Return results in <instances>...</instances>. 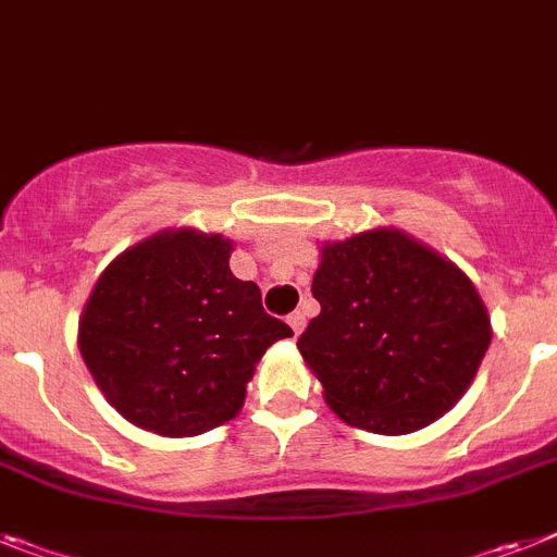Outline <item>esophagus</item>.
<instances>
[{"mask_svg":"<svg viewBox=\"0 0 557 557\" xmlns=\"http://www.w3.org/2000/svg\"><path fill=\"white\" fill-rule=\"evenodd\" d=\"M288 325H292L294 334L300 336L302 329H306V314H302V311H294V314H288Z\"/></svg>","mask_w":557,"mask_h":557,"instance_id":"1","label":"esophagus"}]
</instances>
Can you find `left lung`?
<instances>
[{"label": "left lung", "instance_id": "8db88e82", "mask_svg": "<svg viewBox=\"0 0 557 557\" xmlns=\"http://www.w3.org/2000/svg\"><path fill=\"white\" fill-rule=\"evenodd\" d=\"M320 314L297 339L322 399L350 428L405 436L456 408L493 339L459 265L394 226L322 243Z\"/></svg>", "mask_w": 557, "mask_h": 557}]
</instances>
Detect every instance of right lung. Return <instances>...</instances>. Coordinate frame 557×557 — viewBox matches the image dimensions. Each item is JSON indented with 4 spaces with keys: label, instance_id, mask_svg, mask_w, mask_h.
Listing matches in <instances>:
<instances>
[{
    "label": "right lung",
    "instance_id": "right-lung-1",
    "mask_svg": "<svg viewBox=\"0 0 557 557\" xmlns=\"http://www.w3.org/2000/svg\"><path fill=\"white\" fill-rule=\"evenodd\" d=\"M235 243L161 228L121 251L78 317V350L98 391L135 428L200 436L232 422L265 348L294 331L260 288L228 269Z\"/></svg>",
    "mask_w": 557,
    "mask_h": 557
}]
</instances>
